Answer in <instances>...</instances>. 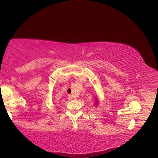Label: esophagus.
<instances>
[{
    "instance_id": "obj_1",
    "label": "esophagus",
    "mask_w": 158,
    "mask_h": 158,
    "mask_svg": "<svg viewBox=\"0 0 158 158\" xmlns=\"http://www.w3.org/2000/svg\"><path fill=\"white\" fill-rule=\"evenodd\" d=\"M69 100H72V99H73V97H72V95H69Z\"/></svg>"
}]
</instances>
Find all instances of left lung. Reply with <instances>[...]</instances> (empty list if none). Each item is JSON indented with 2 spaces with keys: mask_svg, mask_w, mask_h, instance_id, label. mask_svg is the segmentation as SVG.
<instances>
[{
  "mask_svg": "<svg viewBox=\"0 0 158 158\" xmlns=\"http://www.w3.org/2000/svg\"><path fill=\"white\" fill-rule=\"evenodd\" d=\"M95 101H94V105H95V106H98V105L99 104V98H98V97H96V98H95Z\"/></svg>",
  "mask_w": 158,
  "mask_h": 158,
  "instance_id": "8db88e82",
  "label": "left lung"
}]
</instances>
